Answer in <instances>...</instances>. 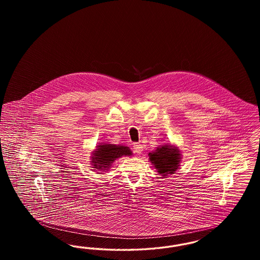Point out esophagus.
<instances>
[{"label": "esophagus", "instance_id": "obj_1", "mask_svg": "<svg viewBox=\"0 0 260 260\" xmlns=\"http://www.w3.org/2000/svg\"><path fill=\"white\" fill-rule=\"evenodd\" d=\"M134 151L136 152V154H141L142 151H143V146L141 144H138V143H135L134 146H133Z\"/></svg>", "mask_w": 260, "mask_h": 260}]
</instances>
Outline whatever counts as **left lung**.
Wrapping results in <instances>:
<instances>
[{
    "label": "left lung",
    "instance_id": "1",
    "mask_svg": "<svg viewBox=\"0 0 260 260\" xmlns=\"http://www.w3.org/2000/svg\"><path fill=\"white\" fill-rule=\"evenodd\" d=\"M149 159L157 172L162 176H166L175 173L179 168L181 154L177 147L167 144L158 147L152 153H149Z\"/></svg>",
    "mask_w": 260,
    "mask_h": 260
}]
</instances>
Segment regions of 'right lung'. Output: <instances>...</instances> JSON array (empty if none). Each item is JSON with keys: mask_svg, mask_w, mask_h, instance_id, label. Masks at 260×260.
<instances>
[{"mask_svg": "<svg viewBox=\"0 0 260 260\" xmlns=\"http://www.w3.org/2000/svg\"><path fill=\"white\" fill-rule=\"evenodd\" d=\"M133 152L127 146L101 143L92 152L91 165L94 171H107L112 164L123 156H132Z\"/></svg>", "mask_w": 260, "mask_h": 260, "instance_id": "right-lung-1", "label": "right lung"}]
</instances>
